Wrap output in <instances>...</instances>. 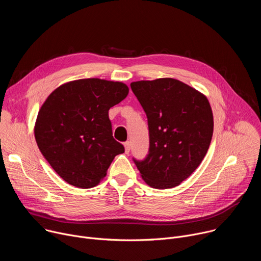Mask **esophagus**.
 Instances as JSON below:
<instances>
[{
  "label": "esophagus",
  "mask_w": 261,
  "mask_h": 261,
  "mask_svg": "<svg viewBox=\"0 0 261 261\" xmlns=\"http://www.w3.org/2000/svg\"><path fill=\"white\" fill-rule=\"evenodd\" d=\"M124 145H125V152L128 154L130 152V148H131V142L127 141L124 143Z\"/></svg>",
  "instance_id": "esophagus-1"
}]
</instances>
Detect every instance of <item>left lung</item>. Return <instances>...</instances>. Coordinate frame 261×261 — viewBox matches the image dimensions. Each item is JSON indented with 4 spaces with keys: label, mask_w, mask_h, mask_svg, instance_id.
I'll return each instance as SVG.
<instances>
[{
    "label": "left lung",
    "mask_w": 261,
    "mask_h": 261,
    "mask_svg": "<svg viewBox=\"0 0 261 261\" xmlns=\"http://www.w3.org/2000/svg\"><path fill=\"white\" fill-rule=\"evenodd\" d=\"M130 86L146 115L150 136L147 156L133 161L152 188H173L189 177L206 155L214 131L210 102L173 79Z\"/></svg>",
    "instance_id": "1"
}]
</instances>
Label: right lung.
Masks as SVG:
<instances>
[{
  "instance_id": "obj_1",
  "label": "right lung",
  "mask_w": 261,
  "mask_h": 261,
  "mask_svg": "<svg viewBox=\"0 0 261 261\" xmlns=\"http://www.w3.org/2000/svg\"><path fill=\"white\" fill-rule=\"evenodd\" d=\"M128 93L123 83L79 80L56 89L41 106L34 130L36 142L68 184L95 187L115 157L125 152L113 136L108 110Z\"/></svg>"
}]
</instances>
